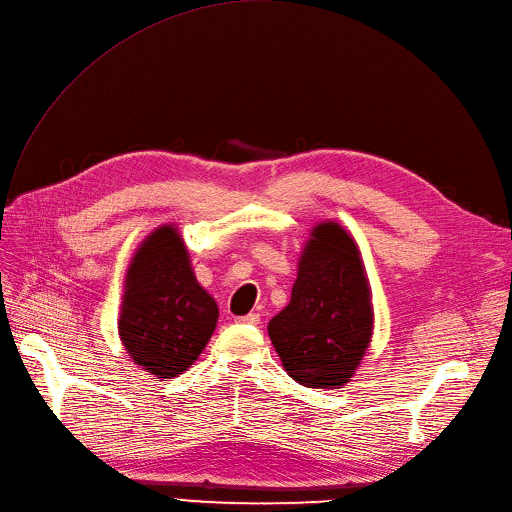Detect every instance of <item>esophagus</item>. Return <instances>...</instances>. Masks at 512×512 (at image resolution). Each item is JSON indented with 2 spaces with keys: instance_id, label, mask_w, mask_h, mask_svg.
Wrapping results in <instances>:
<instances>
[{
  "instance_id": "esophagus-1",
  "label": "esophagus",
  "mask_w": 512,
  "mask_h": 512,
  "mask_svg": "<svg viewBox=\"0 0 512 512\" xmlns=\"http://www.w3.org/2000/svg\"><path fill=\"white\" fill-rule=\"evenodd\" d=\"M261 321L259 313H249L245 317H236V323H245V325H257Z\"/></svg>"
}]
</instances>
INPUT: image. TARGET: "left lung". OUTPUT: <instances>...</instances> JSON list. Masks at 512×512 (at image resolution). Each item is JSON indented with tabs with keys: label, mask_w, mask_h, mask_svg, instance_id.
I'll use <instances>...</instances> for the list:
<instances>
[{
	"label": "left lung",
	"mask_w": 512,
	"mask_h": 512,
	"mask_svg": "<svg viewBox=\"0 0 512 512\" xmlns=\"http://www.w3.org/2000/svg\"><path fill=\"white\" fill-rule=\"evenodd\" d=\"M374 329L372 294L354 236L335 220L311 228L284 311L267 325L284 370L311 389H342Z\"/></svg>",
	"instance_id": "8db88e82"
}]
</instances>
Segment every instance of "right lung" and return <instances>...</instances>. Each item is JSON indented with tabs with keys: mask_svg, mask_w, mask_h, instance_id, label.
Here are the masks:
<instances>
[{
	"mask_svg": "<svg viewBox=\"0 0 512 512\" xmlns=\"http://www.w3.org/2000/svg\"><path fill=\"white\" fill-rule=\"evenodd\" d=\"M218 315L179 228L152 230L129 259L123 282L117 327L129 358L156 379L179 377L208 346Z\"/></svg>",
	"mask_w": 512,
	"mask_h": 512,
	"instance_id": "1",
	"label": "right lung"
}]
</instances>
